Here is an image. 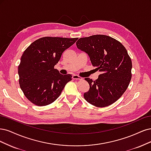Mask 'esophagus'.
I'll use <instances>...</instances> for the list:
<instances>
[{
	"mask_svg": "<svg viewBox=\"0 0 151 151\" xmlns=\"http://www.w3.org/2000/svg\"><path fill=\"white\" fill-rule=\"evenodd\" d=\"M73 79H74V80H83V78L80 77V76L77 75H73Z\"/></svg>",
	"mask_w": 151,
	"mask_h": 151,
	"instance_id": "obj_1",
	"label": "esophagus"
}]
</instances>
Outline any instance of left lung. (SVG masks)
Returning a JSON list of instances; mask_svg holds the SVG:
<instances>
[{
	"label": "left lung",
	"mask_w": 151,
	"mask_h": 151,
	"mask_svg": "<svg viewBox=\"0 0 151 151\" xmlns=\"http://www.w3.org/2000/svg\"><path fill=\"white\" fill-rule=\"evenodd\" d=\"M76 44L78 49L88 55L95 70L101 72L95 81L85 78L90 85L85 99L97 107L114 104L127 90L132 78V61L127 51L119 41L105 35L81 37Z\"/></svg>",
	"instance_id": "8db88e82"
}]
</instances>
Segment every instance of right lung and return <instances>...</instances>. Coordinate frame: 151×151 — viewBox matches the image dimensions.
I'll list each match as a JSON object with an SVG mask.
<instances>
[{"mask_svg":"<svg viewBox=\"0 0 151 151\" xmlns=\"http://www.w3.org/2000/svg\"><path fill=\"white\" fill-rule=\"evenodd\" d=\"M78 38L44 37L33 42L24 51L18 67L19 85L32 104L45 106L61 93L71 75H61L54 67L62 53Z\"/></svg>","mask_w":151,"mask_h":151,"instance_id":"obj_1","label":"right lung"}]
</instances>
